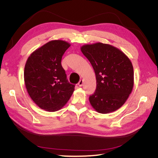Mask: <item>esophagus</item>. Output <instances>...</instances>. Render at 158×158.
I'll use <instances>...</instances> for the list:
<instances>
[{
    "label": "esophagus",
    "mask_w": 158,
    "mask_h": 158,
    "mask_svg": "<svg viewBox=\"0 0 158 158\" xmlns=\"http://www.w3.org/2000/svg\"><path fill=\"white\" fill-rule=\"evenodd\" d=\"M83 82H84V80H80V81H79V82H78V85L80 87H81L82 85V84H83Z\"/></svg>",
    "instance_id": "obj_1"
}]
</instances>
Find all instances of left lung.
Segmentation results:
<instances>
[{
    "label": "left lung",
    "mask_w": 158,
    "mask_h": 158,
    "mask_svg": "<svg viewBox=\"0 0 158 158\" xmlns=\"http://www.w3.org/2000/svg\"><path fill=\"white\" fill-rule=\"evenodd\" d=\"M81 51L96 76V89L89 97L91 105L100 113L116 111L125 103L133 88L130 59L116 47L102 43L84 45Z\"/></svg>",
    "instance_id": "left-lung-1"
}]
</instances>
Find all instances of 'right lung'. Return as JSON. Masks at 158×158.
I'll list each match as a JSON object with an SVG mask.
<instances>
[{"instance_id": "1", "label": "right lung", "mask_w": 158, "mask_h": 158, "mask_svg": "<svg viewBox=\"0 0 158 158\" xmlns=\"http://www.w3.org/2000/svg\"><path fill=\"white\" fill-rule=\"evenodd\" d=\"M70 46L62 40L51 41L32 52L24 68V82L30 98L41 109L56 111L73 94L75 85L70 84L61 65L65 51Z\"/></svg>"}]
</instances>
